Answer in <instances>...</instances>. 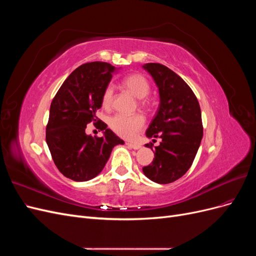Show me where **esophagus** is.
Segmentation results:
<instances>
[{
    "mask_svg": "<svg viewBox=\"0 0 256 256\" xmlns=\"http://www.w3.org/2000/svg\"><path fill=\"white\" fill-rule=\"evenodd\" d=\"M126 145L129 147V148H132V150H140L141 148V145L138 144V143H131V142H127Z\"/></svg>",
    "mask_w": 256,
    "mask_h": 256,
    "instance_id": "obj_1",
    "label": "esophagus"
}]
</instances>
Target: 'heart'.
<instances>
[{"label": "heart", "instance_id": "heart-1", "mask_svg": "<svg viewBox=\"0 0 256 256\" xmlns=\"http://www.w3.org/2000/svg\"><path fill=\"white\" fill-rule=\"evenodd\" d=\"M122 85L127 88L131 94L138 99H140V104L142 106H146L145 99L150 94V83L142 74H134L126 76L122 81ZM114 99V90L112 86H108L102 94V104L106 108L111 106ZM145 120L141 114L136 115H124L115 114L109 120V126L116 134L122 138H134L138 131L144 126Z\"/></svg>", "mask_w": 256, "mask_h": 256}]
</instances>
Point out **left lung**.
Returning <instances> with one entry per match:
<instances>
[{"label":"left lung","instance_id":"8db88e82","mask_svg":"<svg viewBox=\"0 0 256 256\" xmlns=\"http://www.w3.org/2000/svg\"><path fill=\"white\" fill-rule=\"evenodd\" d=\"M156 83L159 108L146 130L147 138H161L152 148L154 158L143 168L144 175L157 184H170L187 173L203 138L202 114L194 92L180 76L164 65L143 66ZM154 141V140H152Z\"/></svg>","mask_w":256,"mask_h":256}]
</instances>
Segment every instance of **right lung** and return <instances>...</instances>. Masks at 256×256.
<instances>
[{"mask_svg": "<svg viewBox=\"0 0 256 256\" xmlns=\"http://www.w3.org/2000/svg\"><path fill=\"white\" fill-rule=\"evenodd\" d=\"M118 69L104 62L83 64L68 76L52 100L46 141L58 171L69 180H92L104 170L114 146L124 144L104 122H99L102 138L85 132L88 124L97 120L104 92Z\"/></svg>", "mask_w": 256, "mask_h": 256, "instance_id": "obj_1", "label": "right lung"}]
</instances>
